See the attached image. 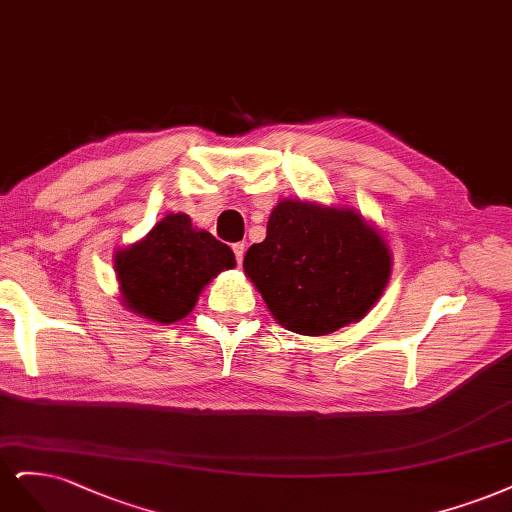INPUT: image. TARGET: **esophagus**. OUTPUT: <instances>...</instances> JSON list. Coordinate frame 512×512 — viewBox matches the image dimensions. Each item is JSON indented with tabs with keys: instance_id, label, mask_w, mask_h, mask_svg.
Returning <instances> with one entry per match:
<instances>
[{
	"instance_id": "34e87169",
	"label": "esophagus",
	"mask_w": 512,
	"mask_h": 512,
	"mask_svg": "<svg viewBox=\"0 0 512 512\" xmlns=\"http://www.w3.org/2000/svg\"><path fill=\"white\" fill-rule=\"evenodd\" d=\"M232 249H234L236 261H238V263H242V259H244V244H242V242H236V244L232 246Z\"/></svg>"
}]
</instances>
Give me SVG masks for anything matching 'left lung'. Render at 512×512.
Here are the masks:
<instances>
[{"instance_id":"8db88e82","label":"left lung","mask_w":512,"mask_h":512,"mask_svg":"<svg viewBox=\"0 0 512 512\" xmlns=\"http://www.w3.org/2000/svg\"><path fill=\"white\" fill-rule=\"evenodd\" d=\"M393 255L378 227L351 206L280 200L244 274L289 332L327 336L364 319L389 283Z\"/></svg>"}]
</instances>
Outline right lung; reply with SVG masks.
Returning <instances> with one entry per match:
<instances>
[{"label": "right lung", "instance_id": "obj_1", "mask_svg": "<svg viewBox=\"0 0 512 512\" xmlns=\"http://www.w3.org/2000/svg\"><path fill=\"white\" fill-rule=\"evenodd\" d=\"M123 306L153 323L185 319L200 293L223 270L236 268L234 251L185 212H170L138 242L114 251Z\"/></svg>", "mask_w": 512, "mask_h": 512}]
</instances>
